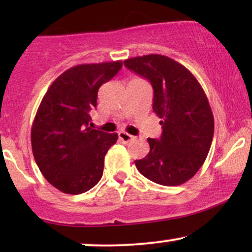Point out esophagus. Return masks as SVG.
I'll use <instances>...</instances> for the list:
<instances>
[{
  "mask_svg": "<svg viewBox=\"0 0 252 252\" xmlns=\"http://www.w3.org/2000/svg\"><path fill=\"white\" fill-rule=\"evenodd\" d=\"M118 138H120L122 142L128 143L129 141H131L132 138H134V136L128 134V132H126V131H120V132H118Z\"/></svg>",
  "mask_w": 252,
  "mask_h": 252,
  "instance_id": "1",
  "label": "esophagus"
}]
</instances>
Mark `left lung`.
Instances as JSON below:
<instances>
[{"label":"left lung","mask_w":252,"mask_h":252,"mask_svg":"<svg viewBox=\"0 0 252 252\" xmlns=\"http://www.w3.org/2000/svg\"><path fill=\"white\" fill-rule=\"evenodd\" d=\"M124 65L152 84L153 111L162 126L160 140L148 138V155L135 161L138 172L163 186L185 184L206 160L215 132L205 91L192 72L166 56L130 58Z\"/></svg>","instance_id":"1"}]
</instances>
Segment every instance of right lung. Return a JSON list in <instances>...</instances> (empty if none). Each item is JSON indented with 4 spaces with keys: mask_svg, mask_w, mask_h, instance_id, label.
<instances>
[{
    "mask_svg": "<svg viewBox=\"0 0 252 252\" xmlns=\"http://www.w3.org/2000/svg\"><path fill=\"white\" fill-rule=\"evenodd\" d=\"M122 62L82 63L51 84L32 124L31 141L40 172L66 194H82L103 175L104 158L118 135L91 128L98 90L122 68Z\"/></svg>",
    "mask_w": 252,
    "mask_h": 252,
    "instance_id": "1",
    "label": "right lung"
}]
</instances>
